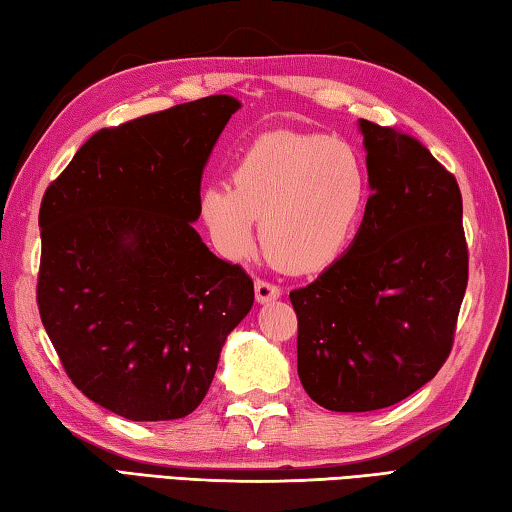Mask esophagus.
Wrapping results in <instances>:
<instances>
[{
    "mask_svg": "<svg viewBox=\"0 0 512 512\" xmlns=\"http://www.w3.org/2000/svg\"><path fill=\"white\" fill-rule=\"evenodd\" d=\"M256 301L258 303H269V301H276L278 296H281V287L269 283V281H263V278H256Z\"/></svg>",
    "mask_w": 512,
    "mask_h": 512,
    "instance_id": "1",
    "label": "esophagus"
}]
</instances>
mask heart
<instances>
[{"instance_id":"1","label":"heart","mask_w":512,"mask_h":512,"mask_svg":"<svg viewBox=\"0 0 512 512\" xmlns=\"http://www.w3.org/2000/svg\"><path fill=\"white\" fill-rule=\"evenodd\" d=\"M370 202V173L347 142L321 133L260 136L231 173L207 187L202 218L231 258L254 249V220L267 254L289 272H316L350 245Z\"/></svg>"}]
</instances>
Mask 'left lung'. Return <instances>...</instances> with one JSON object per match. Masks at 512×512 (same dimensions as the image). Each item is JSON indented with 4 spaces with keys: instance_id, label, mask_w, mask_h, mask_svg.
Instances as JSON below:
<instances>
[{
    "instance_id": "obj_1",
    "label": "left lung",
    "mask_w": 512,
    "mask_h": 512,
    "mask_svg": "<svg viewBox=\"0 0 512 512\" xmlns=\"http://www.w3.org/2000/svg\"><path fill=\"white\" fill-rule=\"evenodd\" d=\"M372 196L350 249L289 292L298 376L327 410L394 406L446 363L468 285L464 205L423 144L359 120Z\"/></svg>"
}]
</instances>
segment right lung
Here are the masks:
<instances>
[{"label": "right lung", "mask_w": 512, "mask_h": 512, "mask_svg": "<svg viewBox=\"0 0 512 512\" xmlns=\"http://www.w3.org/2000/svg\"><path fill=\"white\" fill-rule=\"evenodd\" d=\"M238 109L209 95L100 129L42 198L44 330L75 388L124 419L194 412L254 305L245 269L191 225L202 169Z\"/></svg>", "instance_id": "right-lung-1"}]
</instances>
